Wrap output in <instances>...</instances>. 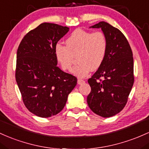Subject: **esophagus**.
I'll return each mask as SVG.
<instances>
[{
	"instance_id": "1",
	"label": "esophagus",
	"mask_w": 149,
	"mask_h": 149,
	"mask_svg": "<svg viewBox=\"0 0 149 149\" xmlns=\"http://www.w3.org/2000/svg\"><path fill=\"white\" fill-rule=\"evenodd\" d=\"M84 82H85L84 80H83L81 79H78V80H77L78 84H84Z\"/></svg>"
}]
</instances>
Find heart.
<instances>
[{"label": "heart", "mask_w": 149, "mask_h": 149, "mask_svg": "<svg viewBox=\"0 0 149 149\" xmlns=\"http://www.w3.org/2000/svg\"><path fill=\"white\" fill-rule=\"evenodd\" d=\"M66 46L56 43L54 54L57 62L65 71L72 65L74 57L77 56L78 64L72 72L79 77H84L91 70H96L102 65L106 56L107 38L102 31L74 30L65 41Z\"/></svg>", "instance_id": "b5f03b06"}]
</instances>
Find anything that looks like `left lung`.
<instances>
[{
    "label": "left lung",
    "mask_w": 149,
    "mask_h": 149,
    "mask_svg": "<svg viewBox=\"0 0 149 149\" xmlns=\"http://www.w3.org/2000/svg\"><path fill=\"white\" fill-rule=\"evenodd\" d=\"M90 28H101L108 47L103 63L88 80L91 90L87 103L96 115L109 118L124 108L132 88V51L124 34L106 22H100Z\"/></svg>",
    "instance_id": "8db88e82"
}]
</instances>
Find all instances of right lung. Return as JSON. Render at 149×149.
<instances>
[{"instance_id":"right-lung-1","label":"right lung","mask_w":149,"mask_h":149,"mask_svg":"<svg viewBox=\"0 0 149 149\" xmlns=\"http://www.w3.org/2000/svg\"><path fill=\"white\" fill-rule=\"evenodd\" d=\"M69 27L44 22L28 32L17 52L15 78L23 102L31 113L49 118L59 113L77 78L57 66L54 47Z\"/></svg>"}]
</instances>
